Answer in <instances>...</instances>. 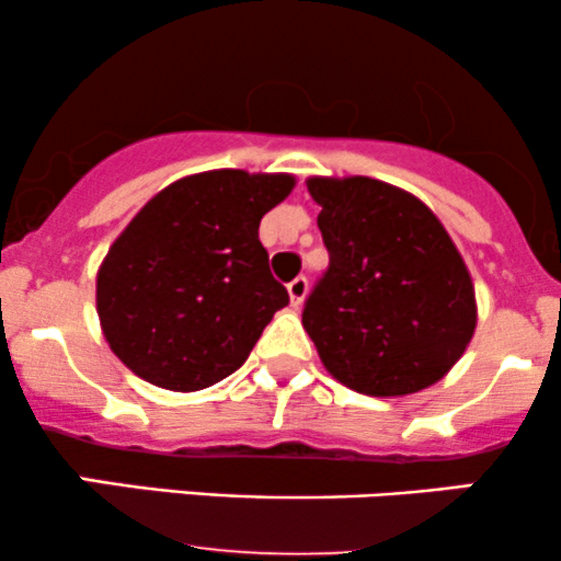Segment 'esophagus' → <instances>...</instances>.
<instances>
[{
    "mask_svg": "<svg viewBox=\"0 0 561 561\" xmlns=\"http://www.w3.org/2000/svg\"><path fill=\"white\" fill-rule=\"evenodd\" d=\"M287 293H289V302H293V306L298 308L300 302L306 300V293H308V279H306V276H298V279L289 282Z\"/></svg>",
    "mask_w": 561,
    "mask_h": 561,
    "instance_id": "1",
    "label": "esophagus"
}]
</instances>
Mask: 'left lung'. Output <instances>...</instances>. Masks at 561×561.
<instances>
[{
	"label": "left lung",
	"instance_id": "left-lung-1",
	"mask_svg": "<svg viewBox=\"0 0 561 561\" xmlns=\"http://www.w3.org/2000/svg\"><path fill=\"white\" fill-rule=\"evenodd\" d=\"M330 268L302 327L345 388L375 398L420 392L465 356L474 327L472 276L420 197L369 176H311Z\"/></svg>",
	"mask_w": 561,
	"mask_h": 561
}]
</instances>
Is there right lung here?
<instances>
[{"label": "right lung", "mask_w": 561, "mask_h": 561, "mask_svg": "<svg viewBox=\"0 0 561 561\" xmlns=\"http://www.w3.org/2000/svg\"><path fill=\"white\" fill-rule=\"evenodd\" d=\"M293 186L289 173H192L115 237L96 272V317L134 375L192 392L240 369L289 302L259 227Z\"/></svg>", "instance_id": "add662e5"}]
</instances>
